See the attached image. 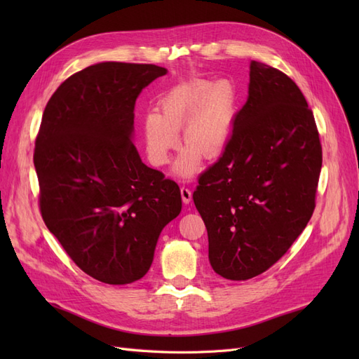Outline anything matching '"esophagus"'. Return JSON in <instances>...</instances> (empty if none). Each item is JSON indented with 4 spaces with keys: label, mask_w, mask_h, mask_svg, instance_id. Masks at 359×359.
Masks as SVG:
<instances>
[{
    "label": "esophagus",
    "mask_w": 359,
    "mask_h": 359,
    "mask_svg": "<svg viewBox=\"0 0 359 359\" xmlns=\"http://www.w3.org/2000/svg\"><path fill=\"white\" fill-rule=\"evenodd\" d=\"M191 196H193L191 190H190L189 187H186V186H182V187H181V198H182V202H184V203L191 202Z\"/></svg>",
    "instance_id": "1"
}]
</instances>
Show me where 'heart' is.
Here are the masks:
<instances>
[{"instance_id":"obj_1","label":"heart","mask_w":359,"mask_h":359,"mask_svg":"<svg viewBox=\"0 0 359 359\" xmlns=\"http://www.w3.org/2000/svg\"><path fill=\"white\" fill-rule=\"evenodd\" d=\"M240 91L229 79H194L172 88L160 99L158 112L142 118V135L149 161L165 166L180 142L186 144L175 163L178 177L189 178L201 168L202 154L219 157L232 137Z\"/></svg>"}]
</instances>
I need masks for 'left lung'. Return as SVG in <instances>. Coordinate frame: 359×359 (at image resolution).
I'll list each match as a JSON object with an SVG mask.
<instances>
[{
  "label": "left lung",
  "instance_id": "obj_1",
  "mask_svg": "<svg viewBox=\"0 0 359 359\" xmlns=\"http://www.w3.org/2000/svg\"><path fill=\"white\" fill-rule=\"evenodd\" d=\"M320 168L306 97L283 72L252 61L229 144L193 193L217 274L253 278L287 252L313 215Z\"/></svg>",
  "mask_w": 359,
  "mask_h": 359
}]
</instances>
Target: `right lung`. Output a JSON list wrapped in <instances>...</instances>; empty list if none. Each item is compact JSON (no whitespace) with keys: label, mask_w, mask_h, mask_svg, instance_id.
<instances>
[{"label":"right lung","mask_w":359,"mask_h":359,"mask_svg":"<svg viewBox=\"0 0 359 359\" xmlns=\"http://www.w3.org/2000/svg\"><path fill=\"white\" fill-rule=\"evenodd\" d=\"M166 69L100 62L52 94L34 148L43 222L85 274L107 285L142 278L181 212L178 184L132 142L139 94Z\"/></svg>","instance_id":"add662e5"}]
</instances>
